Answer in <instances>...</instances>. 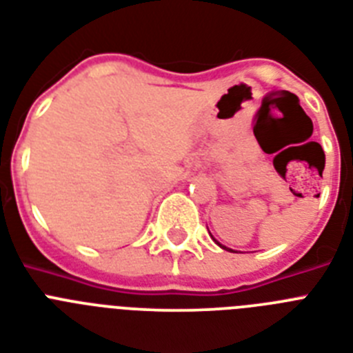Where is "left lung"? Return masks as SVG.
I'll return each mask as SVG.
<instances>
[{"mask_svg": "<svg viewBox=\"0 0 353 353\" xmlns=\"http://www.w3.org/2000/svg\"><path fill=\"white\" fill-rule=\"evenodd\" d=\"M214 241H216V240H214ZM216 243H218V241H216ZM218 245L222 247V249H225V250H231V249H229V247H223V245H222V243H218Z\"/></svg>", "mask_w": 353, "mask_h": 353, "instance_id": "8db88e82", "label": "left lung"}]
</instances>
